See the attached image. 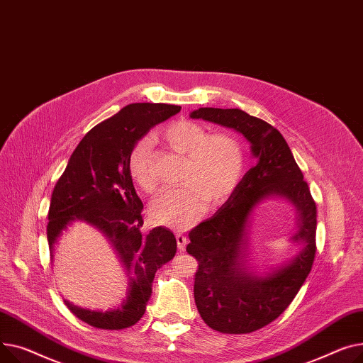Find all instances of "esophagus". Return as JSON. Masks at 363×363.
Segmentation results:
<instances>
[{
  "label": "esophagus",
  "mask_w": 363,
  "mask_h": 363,
  "mask_svg": "<svg viewBox=\"0 0 363 363\" xmlns=\"http://www.w3.org/2000/svg\"><path fill=\"white\" fill-rule=\"evenodd\" d=\"M176 239H177V246L180 250H184L186 249V245H187V238L184 236L183 233H176Z\"/></svg>",
  "instance_id": "1"
}]
</instances>
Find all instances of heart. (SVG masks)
<instances>
[{
	"mask_svg": "<svg viewBox=\"0 0 363 363\" xmlns=\"http://www.w3.org/2000/svg\"><path fill=\"white\" fill-rule=\"evenodd\" d=\"M160 138L176 152L184 155L180 180L183 184L161 194L151 205L155 223L183 230L202 214L206 202L214 206L225 201L239 184L245 152L238 138L230 133H212L198 123L174 121ZM129 173L133 182L147 194L157 190L151 172V140H139L129 155Z\"/></svg>",
	"mask_w": 363,
	"mask_h": 363,
	"instance_id": "heart-1",
	"label": "heart"
}]
</instances>
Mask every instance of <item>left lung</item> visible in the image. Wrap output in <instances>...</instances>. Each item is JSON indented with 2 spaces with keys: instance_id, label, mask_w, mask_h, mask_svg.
Listing matches in <instances>:
<instances>
[{
  "instance_id": "obj_1",
  "label": "left lung",
  "mask_w": 363,
  "mask_h": 363,
  "mask_svg": "<svg viewBox=\"0 0 363 363\" xmlns=\"http://www.w3.org/2000/svg\"><path fill=\"white\" fill-rule=\"evenodd\" d=\"M190 117L243 135L257 158L227 202L189 233L186 247L198 261L194 293L205 324L227 334L257 331L287 309L312 269L316 205L286 139L271 124L239 108L206 106ZM269 197L295 206L298 230L291 240L301 247L283 266L258 274L247 265L248 227L254 209Z\"/></svg>"
}]
</instances>
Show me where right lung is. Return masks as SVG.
Returning <instances> with one entry per match:
<instances>
[{
	"instance_id": "1",
	"label": "right lung",
	"mask_w": 363,
	"mask_h": 363,
	"mask_svg": "<svg viewBox=\"0 0 363 363\" xmlns=\"http://www.w3.org/2000/svg\"><path fill=\"white\" fill-rule=\"evenodd\" d=\"M182 110L179 105L129 104L84 136L58 179L50 203L47 239L51 259L62 233L76 221L98 228L108 239L129 277L124 302L114 309L91 311L64 303L83 323L102 330L135 325L152 294L155 272L177 250L174 234L165 227L142 231L143 203L129 173L133 146Z\"/></svg>"
}]
</instances>
